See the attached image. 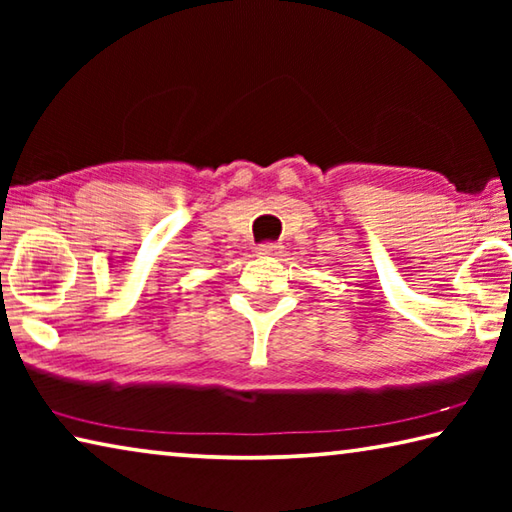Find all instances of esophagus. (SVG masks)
<instances>
[{
  "label": "esophagus",
  "instance_id": "1",
  "mask_svg": "<svg viewBox=\"0 0 512 512\" xmlns=\"http://www.w3.org/2000/svg\"><path fill=\"white\" fill-rule=\"evenodd\" d=\"M255 253H257L259 257H273V255L280 253V246H277V244H259V246L255 248Z\"/></svg>",
  "mask_w": 512,
  "mask_h": 512
}]
</instances>
